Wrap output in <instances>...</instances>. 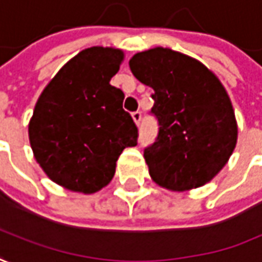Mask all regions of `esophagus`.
I'll return each mask as SVG.
<instances>
[{
    "label": "esophagus",
    "mask_w": 262,
    "mask_h": 262,
    "mask_svg": "<svg viewBox=\"0 0 262 262\" xmlns=\"http://www.w3.org/2000/svg\"><path fill=\"white\" fill-rule=\"evenodd\" d=\"M132 117H133V120H135L136 124H140V122H142V113L140 112H133Z\"/></svg>",
    "instance_id": "1"
}]
</instances>
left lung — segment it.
<instances>
[{
  "label": "left lung",
  "instance_id": "1",
  "mask_svg": "<svg viewBox=\"0 0 262 262\" xmlns=\"http://www.w3.org/2000/svg\"><path fill=\"white\" fill-rule=\"evenodd\" d=\"M129 67L154 90L150 113L158 120V136L143 150L152 180L172 191L209 183L226 165L238 139L225 86L202 62L167 48L139 52Z\"/></svg>",
  "mask_w": 262,
  "mask_h": 262
}]
</instances>
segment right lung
Returning a JSON list of instances; mask_svg holds the SVG:
<instances>
[{
  "label": "right lung",
  "instance_id": "right-lung-1",
  "mask_svg": "<svg viewBox=\"0 0 262 262\" xmlns=\"http://www.w3.org/2000/svg\"><path fill=\"white\" fill-rule=\"evenodd\" d=\"M123 52L94 46L67 62L39 97L29 123L34 158L46 176L71 191L107 185L138 127L123 110L122 90L110 85Z\"/></svg>",
  "mask_w": 262,
  "mask_h": 262
}]
</instances>
